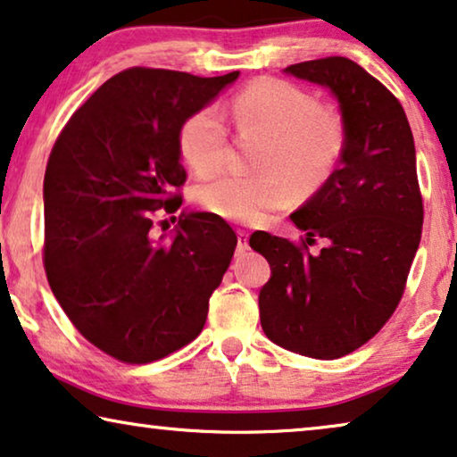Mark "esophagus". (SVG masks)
<instances>
[{"mask_svg":"<svg viewBox=\"0 0 457 457\" xmlns=\"http://www.w3.org/2000/svg\"><path fill=\"white\" fill-rule=\"evenodd\" d=\"M248 251V234L238 232V246H236V254H242Z\"/></svg>","mask_w":457,"mask_h":457,"instance_id":"esophagus-1","label":"esophagus"}]
</instances>
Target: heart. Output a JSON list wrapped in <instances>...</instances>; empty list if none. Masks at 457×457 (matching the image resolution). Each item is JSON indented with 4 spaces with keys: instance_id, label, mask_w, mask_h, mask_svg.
Instances as JSON below:
<instances>
[{
    "instance_id": "heart-1",
    "label": "heart",
    "mask_w": 457,
    "mask_h": 457,
    "mask_svg": "<svg viewBox=\"0 0 457 457\" xmlns=\"http://www.w3.org/2000/svg\"><path fill=\"white\" fill-rule=\"evenodd\" d=\"M229 112L242 133H259L267 144L254 158L263 173L223 171L194 187V200L219 217L261 221L290 200L288 178L299 186H318L332 173L343 152L340 120L321 111L309 91L282 79L246 85L236 94ZM179 152L196 173H211L223 165L229 133L215 108L204 106L184 120Z\"/></svg>"
}]
</instances>
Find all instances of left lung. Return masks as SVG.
Segmentation results:
<instances>
[{
  "instance_id": "1",
  "label": "left lung",
  "mask_w": 457,
  "mask_h": 457,
  "mask_svg": "<svg viewBox=\"0 0 457 457\" xmlns=\"http://www.w3.org/2000/svg\"><path fill=\"white\" fill-rule=\"evenodd\" d=\"M286 72L332 91L345 142L326 184L290 215L305 232L299 245L251 236L271 267L261 326L284 349L337 360L376 337L403 296L424 221L416 148L397 97L353 60H307ZM320 237L325 248L312 253Z\"/></svg>"
}]
</instances>
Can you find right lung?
<instances>
[{
  "label": "right lung",
  "mask_w": 457,
  "mask_h": 457,
  "mask_svg": "<svg viewBox=\"0 0 457 457\" xmlns=\"http://www.w3.org/2000/svg\"><path fill=\"white\" fill-rule=\"evenodd\" d=\"M238 75L133 66L97 87L54 144L46 276L72 326L114 360H162L203 332L238 238L212 212H181L171 240L156 225L181 206V125Z\"/></svg>",
  "instance_id": "1"
}]
</instances>
